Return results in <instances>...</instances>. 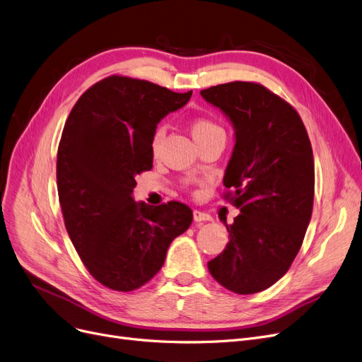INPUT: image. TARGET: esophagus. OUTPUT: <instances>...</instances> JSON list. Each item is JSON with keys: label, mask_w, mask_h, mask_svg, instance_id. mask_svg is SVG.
<instances>
[{"label": "esophagus", "mask_w": 362, "mask_h": 362, "mask_svg": "<svg viewBox=\"0 0 362 362\" xmlns=\"http://www.w3.org/2000/svg\"><path fill=\"white\" fill-rule=\"evenodd\" d=\"M193 218L196 223H200V221H212V216L206 212H202V211H193Z\"/></svg>", "instance_id": "34e87169"}]
</instances>
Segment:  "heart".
Returning <instances> with one entry per match:
<instances>
[{
	"label": "heart",
	"instance_id": "obj_1",
	"mask_svg": "<svg viewBox=\"0 0 362 362\" xmlns=\"http://www.w3.org/2000/svg\"><path fill=\"white\" fill-rule=\"evenodd\" d=\"M190 132L193 139L197 142L204 141L206 138H211L214 135H218V134H224L223 127L220 124H216L215 122L209 120V119H196L192 122L190 124ZM166 135V127L165 126H158L151 138V153L157 154L158 148H160L163 138Z\"/></svg>",
	"mask_w": 362,
	"mask_h": 362
}]
</instances>
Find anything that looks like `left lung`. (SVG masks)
I'll return each mask as SVG.
<instances>
[{
	"instance_id": "1",
	"label": "left lung",
	"mask_w": 362,
	"mask_h": 362,
	"mask_svg": "<svg viewBox=\"0 0 362 362\" xmlns=\"http://www.w3.org/2000/svg\"><path fill=\"white\" fill-rule=\"evenodd\" d=\"M200 95L235 126L223 182L224 199L240 209L208 269L227 290L255 294L284 276L305 239L315 194L310 139L294 107L263 84L231 81Z\"/></svg>"
}]
</instances>
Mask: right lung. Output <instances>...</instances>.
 Returning <instances> with one entry per match:
<instances>
[{"mask_svg": "<svg viewBox=\"0 0 362 362\" xmlns=\"http://www.w3.org/2000/svg\"><path fill=\"white\" fill-rule=\"evenodd\" d=\"M147 80L110 76L72 107L57 148V194L69 239L92 276L129 293L162 269L170 242L190 227L181 202L150 206L132 197L153 168L151 138L192 96Z\"/></svg>", "mask_w": 362, "mask_h": 362, "instance_id": "right-lung-1", "label": "right lung"}]
</instances>
